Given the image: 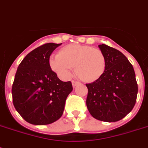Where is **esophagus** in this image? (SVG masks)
Returning <instances> with one entry per match:
<instances>
[{
	"mask_svg": "<svg viewBox=\"0 0 148 148\" xmlns=\"http://www.w3.org/2000/svg\"><path fill=\"white\" fill-rule=\"evenodd\" d=\"M71 83H72V86H73L74 88V87H76L77 84H80L78 81H72Z\"/></svg>",
	"mask_w": 148,
	"mask_h": 148,
	"instance_id": "34e87169",
	"label": "esophagus"
}]
</instances>
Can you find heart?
<instances>
[{
  "label": "heart",
  "instance_id": "b5f03b06",
  "mask_svg": "<svg viewBox=\"0 0 148 148\" xmlns=\"http://www.w3.org/2000/svg\"><path fill=\"white\" fill-rule=\"evenodd\" d=\"M49 66L62 78L70 76L71 67L79 79L92 83L101 78L105 71L106 58L100 49L88 45H69L62 47L56 57L49 59Z\"/></svg>",
  "mask_w": 148,
  "mask_h": 148
}]
</instances>
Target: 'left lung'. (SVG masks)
<instances>
[{
	"mask_svg": "<svg viewBox=\"0 0 148 148\" xmlns=\"http://www.w3.org/2000/svg\"><path fill=\"white\" fill-rule=\"evenodd\" d=\"M106 58V68L97 81L87 84V107L95 119L118 121L131 112L136 103L138 88L134 70L118 50L98 45Z\"/></svg>",
	"mask_w": 148,
	"mask_h": 148,
	"instance_id": "8db88e82",
	"label": "left lung"
}]
</instances>
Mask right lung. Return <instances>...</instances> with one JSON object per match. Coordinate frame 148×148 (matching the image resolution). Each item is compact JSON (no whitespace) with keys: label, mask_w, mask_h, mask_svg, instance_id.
<instances>
[{"label":"right lung","mask_w":148,"mask_h":148,"mask_svg":"<svg viewBox=\"0 0 148 148\" xmlns=\"http://www.w3.org/2000/svg\"><path fill=\"white\" fill-rule=\"evenodd\" d=\"M61 44L47 43L31 51L17 67L12 85L13 103L27 122L45 125L63 114L65 101L73 90L49 66L50 56Z\"/></svg>","instance_id":"obj_1"}]
</instances>
